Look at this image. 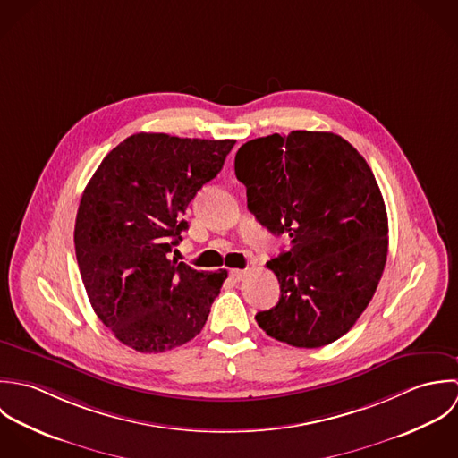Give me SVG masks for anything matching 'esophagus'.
Here are the masks:
<instances>
[{"mask_svg": "<svg viewBox=\"0 0 458 458\" xmlns=\"http://www.w3.org/2000/svg\"><path fill=\"white\" fill-rule=\"evenodd\" d=\"M246 275H248L246 269H232V271H230V277H232L233 281H241Z\"/></svg>", "mask_w": 458, "mask_h": 458, "instance_id": "1", "label": "esophagus"}]
</instances>
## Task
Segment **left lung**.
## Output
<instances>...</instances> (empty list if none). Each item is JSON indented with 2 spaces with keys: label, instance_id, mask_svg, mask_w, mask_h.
Returning <instances> with one entry per match:
<instances>
[{
  "label": "left lung",
  "instance_id": "1",
  "mask_svg": "<svg viewBox=\"0 0 458 458\" xmlns=\"http://www.w3.org/2000/svg\"><path fill=\"white\" fill-rule=\"evenodd\" d=\"M235 175L248 208L290 250L267 262L281 295L259 326L292 347L336 342L365 311L387 257V214L363 156L333 132L292 131L244 143Z\"/></svg>",
  "mask_w": 458,
  "mask_h": 458
}]
</instances>
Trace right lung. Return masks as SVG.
<instances>
[{
	"mask_svg": "<svg viewBox=\"0 0 458 458\" xmlns=\"http://www.w3.org/2000/svg\"><path fill=\"white\" fill-rule=\"evenodd\" d=\"M233 145L132 134L85 187L74 228L78 266L93 311L123 345L159 354L203 329L228 273L196 271L168 253L187 230L189 201L221 172Z\"/></svg>",
	"mask_w": 458,
	"mask_h": 458,
	"instance_id": "obj_1",
	"label": "right lung"
}]
</instances>
